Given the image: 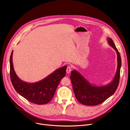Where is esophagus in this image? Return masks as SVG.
I'll use <instances>...</instances> for the list:
<instances>
[{"mask_svg":"<svg viewBox=\"0 0 130 130\" xmlns=\"http://www.w3.org/2000/svg\"><path fill=\"white\" fill-rule=\"evenodd\" d=\"M71 70V66H68L67 67V68H66V72H67V74H69V73L70 72Z\"/></svg>","mask_w":130,"mask_h":130,"instance_id":"obj_1","label":"esophagus"}]
</instances>
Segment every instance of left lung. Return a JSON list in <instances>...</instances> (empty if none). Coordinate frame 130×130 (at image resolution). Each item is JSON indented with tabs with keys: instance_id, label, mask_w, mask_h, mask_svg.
Listing matches in <instances>:
<instances>
[{
	"instance_id": "left-lung-1",
	"label": "left lung",
	"mask_w": 130,
	"mask_h": 130,
	"mask_svg": "<svg viewBox=\"0 0 130 130\" xmlns=\"http://www.w3.org/2000/svg\"><path fill=\"white\" fill-rule=\"evenodd\" d=\"M107 40L117 55V71L112 82L106 85L96 86L90 84L76 70L71 72L70 78L74 93L78 101L83 105L92 106L102 103L114 94L118 86L121 66V57L112 39L107 38Z\"/></svg>"
}]
</instances>
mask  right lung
Listing matches in <instances>:
<instances>
[{
	"mask_svg": "<svg viewBox=\"0 0 130 130\" xmlns=\"http://www.w3.org/2000/svg\"><path fill=\"white\" fill-rule=\"evenodd\" d=\"M12 51L10 59V78L15 90L30 102L45 104L53 98L61 79L65 76L67 66L55 70L43 80L35 83H28L20 79L14 69Z\"/></svg>",
	"mask_w": 130,
	"mask_h": 130,
	"instance_id": "right-lung-1",
	"label": "right lung"
}]
</instances>
